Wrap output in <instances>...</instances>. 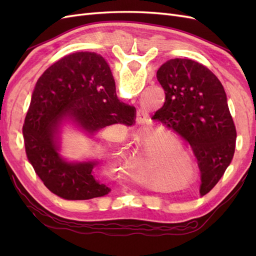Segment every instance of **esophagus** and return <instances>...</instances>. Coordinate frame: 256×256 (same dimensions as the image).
I'll return each instance as SVG.
<instances>
[{
  "label": "esophagus",
  "instance_id": "34e87169",
  "mask_svg": "<svg viewBox=\"0 0 256 256\" xmlns=\"http://www.w3.org/2000/svg\"><path fill=\"white\" fill-rule=\"evenodd\" d=\"M138 116H140V113H138Z\"/></svg>",
  "mask_w": 256,
  "mask_h": 256
}]
</instances>
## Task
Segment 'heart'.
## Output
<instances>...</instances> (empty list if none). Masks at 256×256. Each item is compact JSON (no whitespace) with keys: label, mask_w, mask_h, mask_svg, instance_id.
Instances as JSON below:
<instances>
[{"label":"heart","mask_w":256,"mask_h":256,"mask_svg":"<svg viewBox=\"0 0 256 256\" xmlns=\"http://www.w3.org/2000/svg\"><path fill=\"white\" fill-rule=\"evenodd\" d=\"M133 140H144V145L124 156L126 170L140 182H153L157 176L165 178L174 172H184L192 166V157L166 134H150L142 130L133 133Z\"/></svg>","instance_id":"heart-1"}]
</instances>
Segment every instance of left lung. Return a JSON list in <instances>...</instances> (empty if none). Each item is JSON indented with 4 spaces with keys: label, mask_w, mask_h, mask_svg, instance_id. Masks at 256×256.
<instances>
[{
    "label": "left lung",
    "mask_w": 256,
    "mask_h": 256,
    "mask_svg": "<svg viewBox=\"0 0 256 256\" xmlns=\"http://www.w3.org/2000/svg\"><path fill=\"white\" fill-rule=\"evenodd\" d=\"M156 77L166 100L153 118L188 140L201 174L200 194L204 196L224 176L236 150V125L224 86L206 66L187 58L167 60Z\"/></svg>",
    "instance_id": "left-lung-1"
}]
</instances>
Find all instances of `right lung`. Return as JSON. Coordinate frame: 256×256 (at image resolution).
I'll return each mask as SVG.
<instances>
[{
  "instance_id": "1",
  "label": "right lung",
  "mask_w": 256,
  "mask_h": 256,
  "mask_svg": "<svg viewBox=\"0 0 256 256\" xmlns=\"http://www.w3.org/2000/svg\"><path fill=\"white\" fill-rule=\"evenodd\" d=\"M134 106L118 99L110 66L101 55L72 52L46 69L32 91L23 125L26 155L45 186L67 200H88L110 192L94 178L98 160L69 162L60 155L62 125L89 136L112 124L132 125Z\"/></svg>"
}]
</instances>
